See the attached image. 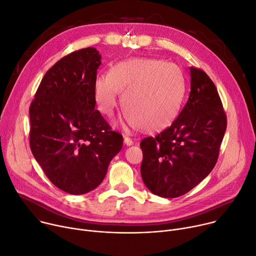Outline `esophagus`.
Wrapping results in <instances>:
<instances>
[{
    "mask_svg": "<svg viewBox=\"0 0 256 256\" xmlns=\"http://www.w3.org/2000/svg\"><path fill=\"white\" fill-rule=\"evenodd\" d=\"M124 144L126 145V146H132V144H134V141L132 140L130 138H128V136H124Z\"/></svg>",
    "mask_w": 256,
    "mask_h": 256,
    "instance_id": "1",
    "label": "esophagus"
}]
</instances>
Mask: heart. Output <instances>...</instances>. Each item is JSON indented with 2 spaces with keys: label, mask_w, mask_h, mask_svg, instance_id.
Masks as SVG:
<instances>
[{
  "label": "heart",
  "mask_w": 256,
  "mask_h": 256,
  "mask_svg": "<svg viewBox=\"0 0 256 256\" xmlns=\"http://www.w3.org/2000/svg\"><path fill=\"white\" fill-rule=\"evenodd\" d=\"M182 69L156 58H130L116 63L107 76L94 84L95 100L101 113L111 118L122 94V107L134 128L153 132L168 128L178 118L184 98Z\"/></svg>",
  "instance_id": "heart-1"
}]
</instances>
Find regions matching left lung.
<instances>
[{
    "mask_svg": "<svg viewBox=\"0 0 256 256\" xmlns=\"http://www.w3.org/2000/svg\"><path fill=\"white\" fill-rule=\"evenodd\" d=\"M189 99L170 126L141 142V176L155 195L176 198L191 191L214 166L226 128L218 90L202 69L190 67Z\"/></svg>",
    "mask_w": 256,
    "mask_h": 256,
    "instance_id": "1",
    "label": "left lung"
}]
</instances>
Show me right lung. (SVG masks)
<instances>
[{
  "instance_id": "obj_1",
  "label": "right lung",
  "mask_w": 256,
  "mask_h": 256,
  "mask_svg": "<svg viewBox=\"0 0 256 256\" xmlns=\"http://www.w3.org/2000/svg\"><path fill=\"white\" fill-rule=\"evenodd\" d=\"M100 65L95 48L64 56L46 72L30 107L34 158L53 184L74 195L97 188L122 147V136L95 109Z\"/></svg>"
}]
</instances>
